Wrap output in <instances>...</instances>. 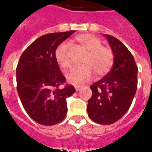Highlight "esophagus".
I'll return each instance as SVG.
<instances>
[{
	"mask_svg": "<svg viewBox=\"0 0 152 152\" xmlns=\"http://www.w3.org/2000/svg\"><path fill=\"white\" fill-rule=\"evenodd\" d=\"M75 90H76L77 91H78L81 89V86H75Z\"/></svg>",
	"mask_w": 152,
	"mask_h": 152,
	"instance_id": "1",
	"label": "esophagus"
}]
</instances>
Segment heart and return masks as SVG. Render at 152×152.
<instances>
[{"instance_id": "obj_1", "label": "heart", "mask_w": 152, "mask_h": 152, "mask_svg": "<svg viewBox=\"0 0 152 152\" xmlns=\"http://www.w3.org/2000/svg\"><path fill=\"white\" fill-rule=\"evenodd\" d=\"M76 41L79 42L87 53L83 59L84 65L73 68L66 75L69 83L78 85L86 83L93 77L94 72L98 76L107 74L114 62V53L108 46L102 45L100 38L91 34H84L76 37ZM56 61L62 69H68L71 66L69 58V45L62 42L56 48L54 52Z\"/></svg>"}]
</instances>
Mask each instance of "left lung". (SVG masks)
Wrapping results in <instances>:
<instances>
[{"mask_svg":"<svg viewBox=\"0 0 152 152\" xmlns=\"http://www.w3.org/2000/svg\"><path fill=\"white\" fill-rule=\"evenodd\" d=\"M114 53L112 69L91 86L89 117L97 124L109 125L124 116L132 105L137 90L136 66L128 49L116 37L105 34Z\"/></svg>","mask_w":152,"mask_h":152,"instance_id":"1","label":"left lung"}]
</instances>
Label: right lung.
Masks as SVG:
<instances>
[{"mask_svg":"<svg viewBox=\"0 0 152 152\" xmlns=\"http://www.w3.org/2000/svg\"><path fill=\"white\" fill-rule=\"evenodd\" d=\"M75 30L43 35L29 45L17 66V89L24 109L36 123L52 126L63 120L68 97L75 92L65 85L66 77L56 61L54 52Z\"/></svg>","mask_w":152,"mask_h":152,"instance_id":"right-lung-1","label":"right lung"}]
</instances>
